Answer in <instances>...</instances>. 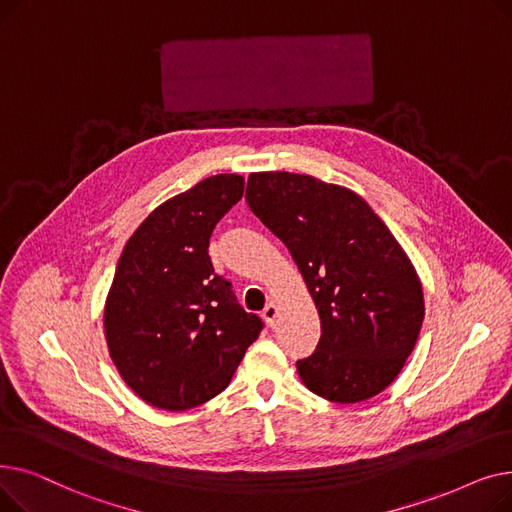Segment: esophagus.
Listing matches in <instances>:
<instances>
[{
    "label": "esophagus",
    "instance_id": "34e87169",
    "mask_svg": "<svg viewBox=\"0 0 512 512\" xmlns=\"http://www.w3.org/2000/svg\"><path fill=\"white\" fill-rule=\"evenodd\" d=\"M261 315H263V319L267 321V326L274 328V324H276V317H278V305H276L274 301H272V303H267Z\"/></svg>",
    "mask_w": 512,
    "mask_h": 512
}]
</instances>
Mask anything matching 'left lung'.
<instances>
[{"instance_id": "left-lung-1", "label": "left lung", "mask_w": 512, "mask_h": 512, "mask_svg": "<svg viewBox=\"0 0 512 512\" xmlns=\"http://www.w3.org/2000/svg\"><path fill=\"white\" fill-rule=\"evenodd\" d=\"M245 199L288 247L321 319L315 353L297 361L303 384L340 405L386 390L425 315L419 276L394 234L357 193L307 174L255 172Z\"/></svg>"}]
</instances>
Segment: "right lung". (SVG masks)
Returning a JSON list of instances; mask_svg holds the SVG:
<instances>
[{"label":"right lung","instance_id":"obj_1","mask_svg":"<svg viewBox=\"0 0 512 512\" xmlns=\"http://www.w3.org/2000/svg\"><path fill=\"white\" fill-rule=\"evenodd\" d=\"M245 191V178L218 174L149 213L120 255L103 328L130 390L164 411H186L230 384L263 321L236 303L213 272L209 238Z\"/></svg>","mask_w":512,"mask_h":512}]
</instances>
